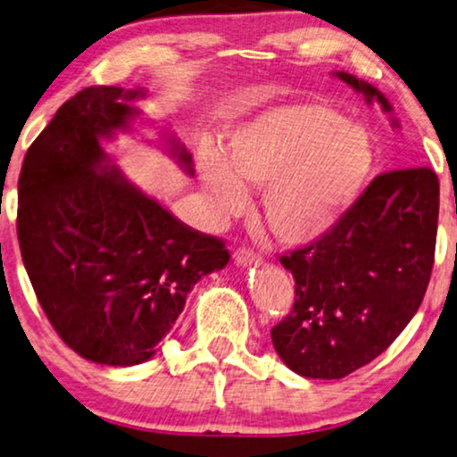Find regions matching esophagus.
Instances as JSON below:
<instances>
[{"instance_id": "esophagus-1", "label": "esophagus", "mask_w": 457, "mask_h": 457, "mask_svg": "<svg viewBox=\"0 0 457 457\" xmlns=\"http://www.w3.org/2000/svg\"><path fill=\"white\" fill-rule=\"evenodd\" d=\"M234 259H236V263L238 265H257L259 261H261V257L254 251H251V248H238V251L234 253Z\"/></svg>"}]
</instances>
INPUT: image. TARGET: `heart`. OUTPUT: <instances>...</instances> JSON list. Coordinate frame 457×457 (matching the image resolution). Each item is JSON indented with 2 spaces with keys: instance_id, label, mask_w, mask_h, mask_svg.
Listing matches in <instances>:
<instances>
[{
  "instance_id": "obj_1",
  "label": "heart",
  "mask_w": 457,
  "mask_h": 457,
  "mask_svg": "<svg viewBox=\"0 0 457 457\" xmlns=\"http://www.w3.org/2000/svg\"><path fill=\"white\" fill-rule=\"evenodd\" d=\"M374 162V142L361 125L318 102H290L236 127L225 156L204 152L200 181L219 215L240 212L246 186H263L261 212L276 240L307 246L343 221Z\"/></svg>"
}]
</instances>
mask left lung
Segmentation results:
<instances>
[{
  "label": "left lung",
  "instance_id": "8db88e82",
  "mask_svg": "<svg viewBox=\"0 0 457 457\" xmlns=\"http://www.w3.org/2000/svg\"><path fill=\"white\" fill-rule=\"evenodd\" d=\"M340 81L391 104L374 85ZM393 125L399 127L393 119ZM439 178L433 169H399L374 178L324 238L279 259L295 276L292 312L271 328L273 349L305 378H345L388 349L416 315L435 263Z\"/></svg>",
  "mask_w": 457,
  "mask_h": 457
}]
</instances>
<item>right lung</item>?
I'll list each match as a JSON object with an SVG mask.
<instances>
[{
  "instance_id": "obj_1",
  "label": "right lung",
  "mask_w": 457,
  "mask_h": 457,
  "mask_svg": "<svg viewBox=\"0 0 457 457\" xmlns=\"http://www.w3.org/2000/svg\"><path fill=\"white\" fill-rule=\"evenodd\" d=\"M137 97L144 89L79 91L30 144L18 178V245L41 309L72 351L117 368L148 361L194 284L229 261L221 240L111 167L102 139L131 131ZM167 144L192 175L186 145Z\"/></svg>"
}]
</instances>
